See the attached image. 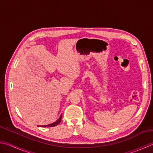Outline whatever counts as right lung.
<instances>
[{"mask_svg": "<svg viewBox=\"0 0 153 153\" xmlns=\"http://www.w3.org/2000/svg\"><path fill=\"white\" fill-rule=\"evenodd\" d=\"M61 120H62V115L61 116L59 117V118L57 120L56 122L53 123L52 124H49L48 125H41V127H54V126H56L57 125H58L59 123L61 122Z\"/></svg>", "mask_w": 153, "mask_h": 153, "instance_id": "obj_1", "label": "right lung"}]
</instances>
